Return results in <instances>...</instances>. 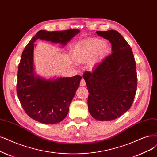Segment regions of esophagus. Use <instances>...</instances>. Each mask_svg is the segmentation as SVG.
I'll return each mask as SVG.
<instances>
[{"instance_id": "esophagus-1", "label": "esophagus", "mask_w": 157, "mask_h": 157, "mask_svg": "<svg viewBox=\"0 0 157 157\" xmlns=\"http://www.w3.org/2000/svg\"><path fill=\"white\" fill-rule=\"evenodd\" d=\"M80 85L82 86H86V83H85V81L83 78H82L81 79V82H80Z\"/></svg>"}]
</instances>
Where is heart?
Instances as JSON below:
<instances>
[{
    "label": "heart",
    "instance_id": "1",
    "mask_svg": "<svg viewBox=\"0 0 157 157\" xmlns=\"http://www.w3.org/2000/svg\"><path fill=\"white\" fill-rule=\"evenodd\" d=\"M78 52L82 61H88L93 57L98 59L102 57L107 50V45L103 40L92 38L85 40L78 46Z\"/></svg>",
    "mask_w": 157,
    "mask_h": 157
}]
</instances>
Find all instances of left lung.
Listing matches in <instances>:
<instances>
[{
  "label": "left lung",
  "instance_id": "8db88e82",
  "mask_svg": "<svg viewBox=\"0 0 157 157\" xmlns=\"http://www.w3.org/2000/svg\"><path fill=\"white\" fill-rule=\"evenodd\" d=\"M109 40L113 53L83 78L89 90L88 108L91 116L100 121L114 120L128 111L137 88L136 62L130 45L117 31H97Z\"/></svg>",
  "mask_w": 157,
  "mask_h": 157
}]
</instances>
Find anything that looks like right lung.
Here are the masks:
<instances>
[{
    "label": "right lung",
    "mask_w": 157,
    "mask_h": 157,
    "mask_svg": "<svg viewBox=\"0 0 157 157\" xmlns=\"http://www.w3.org/2000/svg\"><path fill=\"white\" fill-rule=\"evenodd\" d=\"M78 29L63 31L37 32L23 50L17 74V93L25 113L40 123L54 124L65 118L75 91L79 87L81 75L46 80L34 74L33 52L37 39L65 45Z\"/></svg>",
    "instance_id": "add662e5"
}]
</instances>
